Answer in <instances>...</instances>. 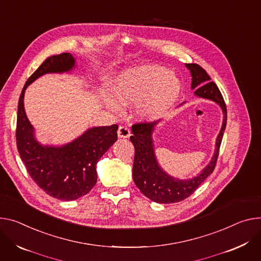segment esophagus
I'll return each instance as SVG.
<instances>
[{
  "label": "esophagus",
  "mask_w": 261,
  "mask_h": 261,
  "mask_svg": "<svg viewBox=\"0 0 261 261\" xmlns=\"http://www.w3.org/2000/svg\"><path fill=\"white\" fill-rule=\"evenodd\" d=\"M117 136L120 138H128L130 136V129L127 126H120L117 130Z\"/></svg>",
  "instance_id": "obj_1"
}]
</instances>
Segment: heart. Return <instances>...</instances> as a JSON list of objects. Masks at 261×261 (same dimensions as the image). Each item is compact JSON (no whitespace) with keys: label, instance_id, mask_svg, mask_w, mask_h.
<instances>
[{"label":"heart","instance_id":"1","mask_svg":"<svg viewBox=\"0 0 261 261\" xmlns=\"http://www.w3.org/2000/svg\"><path fill=\"white\" fill-rule=\"evenodd\" d=\"M116 100L125 104L138 102L136 114L143 120H157L167 113L181 92L179 79L159 65H144L127 70L113 84ZM110 106L115 103L109 100Z\"/></svg>","mask_w":261,"mask_h":261}]
</instances>
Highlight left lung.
Returning a JSON list of instances; mask_svg holds the SVG:
<instances>
[{"label":"left lung","mask_w":261,"mask_h":261,"mask_svg":"<svg viewBox=\"0 0 261 261\" xmlns=\"http://www.w3.org/2000/svg\"><path fill=\"white\" fill-rule=\"evenodd\" d=\"M185 65L191 70L193 77L192 88L196 89V96L217 102L223 109L224 121L217 138V147L211 161L200 175L189 180L175 179L164 173L158 165L154 154L152 133L159 121L136 123L132 125L133 135L130 136V140L135 149L133 162L134 183L147 198L162 204L177 203L188 198L195 193L204 180L212 174L217 165L220 147L227 124L226 103L217 84L215 82H210L209 75L199 64L186 63Z\"/></svg>","instance_id":"1"}]
</instances>
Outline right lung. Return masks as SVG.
<instances>
[{"label":"right lung","mask_w":261,"mask_h":261,"mask_svg":"<svg viewBox=\"0 0 261 261\" xmlns=\"http://www.w3.org/2000/svg\"><path fill=\"white\" fill-rule=\"evenodd\" d=\"M75 66L69 53L46 58L27 80L20 92L16 118V147L32 180L51 197L72 201L88 194L97 183L96 164L117 139V125L88 129L63 147L41 146L23 108L25 90L46 73H63Z\"/></svg>","instance_id":"1"}]
</instances>
